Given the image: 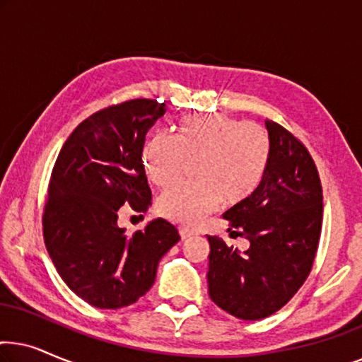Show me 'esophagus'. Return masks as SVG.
<instances>
[{
  "label": "esophagus",
  "mask_w": 362,
  "mask_h": 362,
  "mask_svg": "<svg viewBox=\"0 0 362 362\" xmlns=\"http://www.w3.org/2000/svg\"><path fill=\"white\" fill-rule=\"evenodd\" d=\"M194 234H196V232L191 230V229H187V227H180V235H181L182 240L187 239V237L194 235Z\"/></svg>",
  "instance_id": "esophagus-1"
}]
</instances>
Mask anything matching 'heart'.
I'll return each instance as SVG.
<instances>
[{
  "instance_id": "heart-1",
  "label": "heart",
  "mask_w": 362,
  "mask_h": 362,
  "mask_svg": "<svg viewBox=\"0 0 362 362\" xmlns=\"http://www.w3.org/2000/svg\"><path fill=\"white\" fill-rule=\"evenodd\" d=\"M199 181L177 182L158 197V211L168 219L196 226L224 199L240 204L259 189L270 160V140L255 123L234 117H186L177 123L175 140L153 135L145 143L141 161L156 186H168L196 161Z\"/></svg>"
}]
</instances>
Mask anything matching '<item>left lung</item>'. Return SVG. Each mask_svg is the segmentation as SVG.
I'll use <instances>...</instances> for the list:
<instances>
[{
    "instance_id": "1",
    "label": "left lung",
    "mask_w": 362,
    "mask_h": 362,
    "mask_svg": "<svg viewBox=\"0 0 362 362\" xmlns=\"http://www.w3.org/2000/svg\"><path fill=\"white\" fill-rule=\"evenodd\" d=\"M270 160L259 189L222 217L239 252L221 237L211 245L207 286L214 303L240 320H262L288 303L308 276L323 221V191L313 158L279 123L265 120Z\"/></svg>"
}]
</instances>
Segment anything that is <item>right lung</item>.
Masks as SVG:
<instances>
[{"mask_svg":"<svg viewBox=\"0 0 362 362\" xmlns=\"http://www.w3.org/2000/svg\"><path fill=\"white\" fill-rule=\"evenodd\" d=\"M165 103L135 98L93 113L71 133L49 181L42 230L66 285L95 308L128 306L155 284L161 257L180 240L176 227L153 219L127 234L118 211L151 206L141 151Z\"/></svg>","mask_w":362,"mask_h":362,"instance_id":"add662e5","label":"right lung"}]
</instances>
